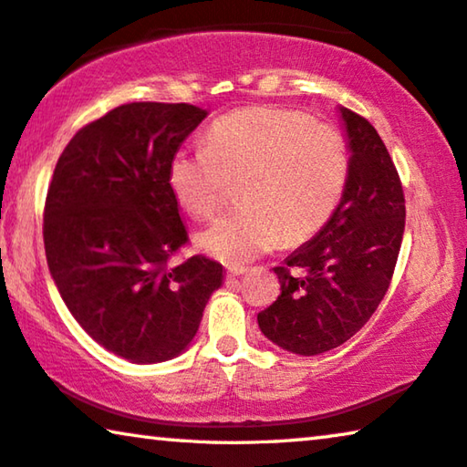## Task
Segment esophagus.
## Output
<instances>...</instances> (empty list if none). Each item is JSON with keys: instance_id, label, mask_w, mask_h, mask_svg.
<instances>
[{"instance_id": "34e87169", "label": "esophagus", "mask_w": 467, "mask_h": 467, "mask_svg": "<svg viewBox=\"0 0 467 467\" xmlns=\"http://www.w3.org/2000/svg\"><path fill=\"white\" fill-rule=\"evenodd\" d=\"M242 274H246V267H229V272H227L229 278H238V275H242Z\"/></svg>"}]
</instances>
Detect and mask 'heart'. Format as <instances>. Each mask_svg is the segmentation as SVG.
Instances as JSON below:
<instances>
[{
    "instance_id": "obj_1",
    "label": "heart",
    "mask_w": 467,
    "mask_h": 467,
    "mask_svg": "<svg viewBox=\"0 0 467 467\" xmlns=\"http://www.w3.org/2000/svg\"><path fill=\"white\" fill-rule=\"evenodd\" d=\"M349 151L343 134L307 113L253 107L213 121L206 145L172 155L168 181L193 217L219 211L232 183L244 208L198 234V246L240 267L282 244H301L333 217L346 193Z\"/></svg>"
}]
</instances>
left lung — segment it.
I'll return each mask as SVG.
<instances>
[{
	"instance_id": "left-lung-1",
	"label": "left lung",
	"mask_w": 467,
	"mask_h": 467,
	"mask_svg": "<svg viewBox=\"0 0 467 467\" xmlns=\"http://www.w3.org/2000/svg\"><path fill=\"white\" fill-rule=\"evenodd\" d=\"M349 151L346 193L312 240L274 267L280 296L256 316L261 333L299 356L351 339L379 307L400 253L404 195L373 126L337 107Z\"/></svg>"
}]
</instances>
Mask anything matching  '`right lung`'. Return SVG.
Listing matches in <instances>:
<instances>
[{
  "label": "right lung",
  "instance_id": "add662e5",
  "mask_svg": "<svg viewBox=\"0 0 467 467\" xmlns=\"http://www.w3.org/2000/svg\"><path fill=\"white\" fill-rule=\"evenodd\" d=\"M208 116L177 103H128L65 147L46 198L44 246L54 284L79 327L134 364L177 358L198 333L223 265L192 256L168 168Z\"/></svg>",
  "mask_w": 467,
  "mask_h": 467
}]
</instances>
